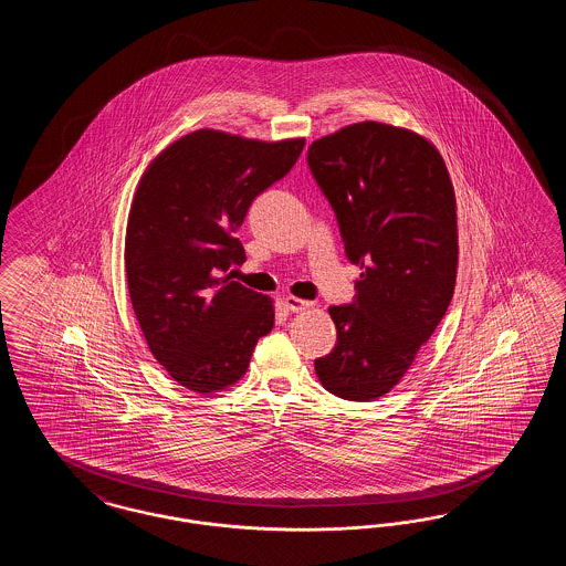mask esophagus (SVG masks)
<instances>
[{"instance_id":"34e87169","label":"esophagus","mask_w":566,"mask_h":566,"mask_svg":"<svg viewBox=\"0 0 566 566\" xmlns=\"http://www.w3.org/2000/svg\"><path fill=\"white\" fill-rule=\"evenodd\" d=\"M284 305H286L291 312H303V310L314 307L312 301H305V298H298V296L293 295H289L284 298Z\"/></svg>"}]
</instances>
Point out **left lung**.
<instances>
[{"instance_id":"1","label":"left lung","mask_w":566,"mask_h":566,"mask_svg":"<svg viewBox=\"0 0 566 566\" xmlns=\"http://www.w3.org/2000/svg\"><path fill=\"white\" fill-rule=\"evenodd\" d=\"M307 165L360 268L350 305L328 307L337 344L314 360L316 376L335 397L374 401L401 381L454 295V187L427 137L376 120L316 139Z\"/></svg>"}]
</instances>
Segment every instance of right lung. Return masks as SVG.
Here are the masks:
<instances>
[{
	"instance_id": "obj_1",
	"label": "right lung",
	"mask_w": 566,
	"mask_h": 566,
	"mask_svg": "<svg viewBox=\"0 0 566 566\" xmlns=\"http://www.w3.org/2000/svg\"><path fill=\"white\" fill-rule=\"evenodd\" d=\"M303 146V137L199 129L169 144L139 178L125 235L129 296L153 356L192 392L233 386L273 328L270 296L228 271L245 261L235 233L250 203L291 171Z\"/></svg>"
}]
</instances>
